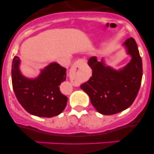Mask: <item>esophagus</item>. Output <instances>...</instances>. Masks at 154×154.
<instances>
[{
  "label": "esophagus",
  "instance_id": "esophagus-1",
  "mask_svg": "<svg viewBox=\"0 0 154 154\" xmlns=\"http://www.w3.org/2000/svg\"><path fill=\"white\" fill-rule=\"evenodd\" d=\"M85 64V62L83 60V59H79V60L76 61L73 65L72 66L70 69V72H69V76H70V79L71 81H73V75L75 73L76 70L77 69H79L80 68L82 67Z\"/></svg>",
  "mask_w": 154,
  "mask_h": 154
}]
</instances>
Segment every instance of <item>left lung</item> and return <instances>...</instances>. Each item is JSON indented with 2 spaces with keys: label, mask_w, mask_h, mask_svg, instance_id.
I'll use <instances>...</instances> for the list:
<instances>
[{
  "label": "left lung",
  "mask_w": 154,
  "mask_h": 154,
  "mask_svg": "<svg viewBox=\"0 0 154 154\" xmlns=\"http://www.w3.org/2000/svg\"><path fill=\"white\" fill-rule=\"evenodd\" d=\"M123 45L131 57L129 63L115 69L106 65L104 59L98 62L96 57H91L88 65L92 70V77L80 86L89 96L92 106L103 115H112L129 108L140 87L142 59L136 41L130 38Z\"/></svg>",
  "instance_id": "left-lung-1"
}]
</instances>
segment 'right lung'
Returning <instances> with one entry per match:
<instances>
[{
	"instance_id": "1",
	"label": "right lung",
	"mask_w": 154,
	"mask_h": 154,
	"mask_svg": "<svg viewBox=\"0 0 154 154\" xmlns=\"http://www.w3.org/2000/svg\"><path fill=\"white\" fill-rule=\"evenodd\" d=\"M21 60L14 56L11 79L14 92L23 108L39 117L51 118L64 110L68 98L61 93L59 85L66 79V69L51 62L35 78H28L20 70Z\"/></svg>"
}]
</instances>
